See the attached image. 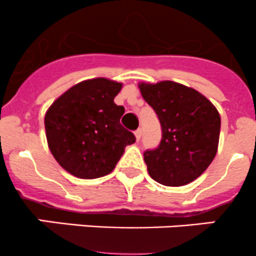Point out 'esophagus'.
<instances>
[{
	"mask_svg": "<svg viewBox=\"0 0 256 256\" xmlns=\"http://www.w3.org/2000/svg\"><path fill=\"white\" fill-rule=\"evenodd\" d=\"M141 136H142V130H141V128H138V130L135 131V138H136V141L140 140Z\"/></svg>",
	"mask_w": 256,
	"mask_h": 256,
	"instance_id": "1",
	"label": "esophagus"
}]
</instances>
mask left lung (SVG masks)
Returning <instances> with one entry per match:
<instances>
[{
	"instance_id": "1",
	"label": "left lung",
	"mask_w": 256,
	"mask_h": 256,
	"mask_svg": "<svg viewBox=\"0 0 256 256\" xmlns=\"http://www.w3.org/2000/svg\"><path fill=\"white\" fill-rule=\"evenodd\" d=\"M138 88L162 128L158 147L144 154L148 174L170 187L193 182L216 157L220 132L218 110L200 92L171 80L140 82Z\"/></svg>"
}]
</instances>
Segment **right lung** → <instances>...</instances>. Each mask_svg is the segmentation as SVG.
Returning <instances> with one entry per match:
<instances>
[{"label": "right lung", "instance_id": "add662e5", "mask_svg": "<svg viewBox=\"0 0 256 256\" xmlns=\"http://www.w3.org/2000/svg\"><path fill=\"white\" fill-rule=\"evenodd\" d=\"M121 88V82L106 78L84 80L60 95L46 112L49 150L73 176H106L125 147L136 141L120 124L125 109L114 102Z\"/></svg>", "mask_w": 256, "mask_h": 256}]
</instances>
